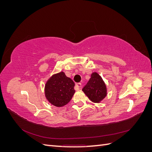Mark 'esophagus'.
Wrapping results in <instances>:
<instances>
[{
  "instance_id": "obj_1",
  "label": "esophagus",
  "mask_w": 152,
  "mask_h": 152,
  "mask_svg": "<svg viewBox=\"0 0 152 152\" xmlns=\"http://www.w3.org/2000/svg\"><path fill=\"white\" fill-rule=\"evenodd\" d=\"M82 89V84L78 83L75 85V89L76 90H80Z\"/></svg>"
}]
</instances>
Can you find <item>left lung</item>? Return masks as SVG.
I'll list each match as a JSON object with an SVG mask.
<instances>
[{
	"label": "left lung",
	"instance_id": "left-lung-1",
	"mask_svg": "<svg viewBox=\"0 0 152 152\" xmlns=\"http://www.w3.org/2000/svg\"><path fill=\"white\" fill-rule=\"evenodd\" d=\"M82 91L93 103H100L107 95V89L104 82L96 72L92 73L91 79Z\"/></svg>",
	"mask_w": 152,
	"mask_h": 152
}]
</instances>
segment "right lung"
Wrapping results in <instances>:
<instances>
[{"mask_svg": "<svg viewBox=\"0 0 152 152\" xmlns=\"http://www.w3.org/2000/svg\"><path fill=\"white\" fill-rule=\"evenodd\" d=\"M75 83L63 72L53 75L45 82V98L55 107H62L68 104L75 93Z\"/></svg>", "mask_w": 152, "mask_h": 152, "instance_id": "add662e5", "label": "right lung"}]
</instances>
